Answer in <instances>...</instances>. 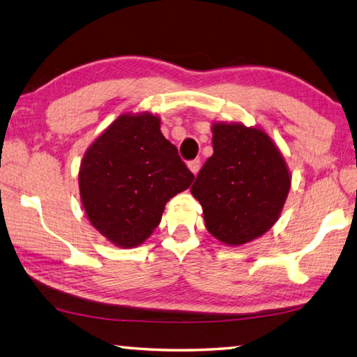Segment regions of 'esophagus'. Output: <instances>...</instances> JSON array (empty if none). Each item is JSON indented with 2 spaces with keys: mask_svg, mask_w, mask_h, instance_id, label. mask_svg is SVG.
Here are the masks:
<instances>
[{
  "mask_svg": "<svg viewBox=\"0 0 357 357\" xmlns=\"http://www.w3.org/2000/svg\"><path fill=\"white\" fill-rule=\"evenodd\" d=\"M188 167H190V171L196 175L199 172V169H201V161L192 160V161L188 162Z\"/></svg>",
  "mask_w": 357,
  "mask_h": 357,
  "instance_id": "obj_1",
  "label": "esophagus"
}]
</instances>
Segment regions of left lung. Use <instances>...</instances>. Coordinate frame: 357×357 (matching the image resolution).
Masks as SVG:
<instances>
[{
	"label": "left lung",
	"mask_w": 357,
	"mask_h": 357,
	"mask_svg": "<svg viewBox=\"0 0 357 357\" xmlns=\"http://www.w3.org/2000/svg\"><path fill=\"white\" fill-rule=\"evenodd\" d=\"M211 131L213 155L199 171L191 195L202 205L208 232L224 245L240 246L279 220L291 177L264 130L218 122Z\"/></svg>",
	"instance_id": "obj_1"
}]
</instances>
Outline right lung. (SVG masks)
I'll return each mask as SVG.
<instances>
[{
  "instance_id": "add662e5",
  "label": "right lung",
  "mask_w": 357,
  "mask_h": 357,
  "mask_svg": "<svg viewBox=\"0 0 357 357\" xmlns=\"http://www.w3.org/2000/svg\"><path fill=\"white\" fill-rule=\"evenodd\" d=\"M195 175L162 136L160 117L122 114L86 150L78 172L87 218L121 248L142 245L158 227L169 199Z\"/></svg>"
}]
</instances>
